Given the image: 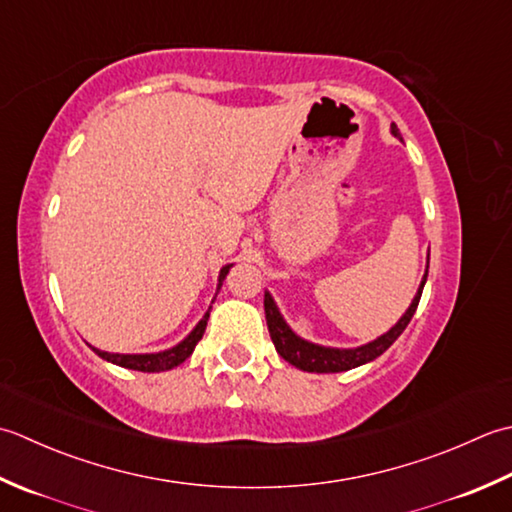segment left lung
Returning a JSON list of instances; mask_svg holds the SVG:
<instances>
[{"label":"left lung","mask_w":512,"mask_h":512,"mask_svg":"<svg viewBox=\"0 0 512 512\" xmlns=\"http://www.w3.org/2000/svg\"><path fill=\"white\" fill-rule=\"evenodd\" d=\"M391 134L395 139L402 141L400 130H398V125H395V123H391ZM426 276H429V265H426L422 283H420V287H417V294L411 300L409 309H406L402 314V318L395 322V325L387 333H382L380 338H375V340L362 344V347H356V349L322 347V344L300 338L298 333L291 331V327L287 325V320L278 311V305L274 302V298H271L269 291H265V318H267L271 342H274V347H276L280 356H283L289 364H294V367L300 369V371L340 373V371L356 369V367H360V364H367L378 356H382V353L387 351L391 344L400 338V333L406 329V325H409L417 305H420Z\"/></svg>","instance_id":"left-lung-1"}]
</instances>
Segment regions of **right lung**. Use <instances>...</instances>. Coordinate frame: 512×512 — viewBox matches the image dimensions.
Instances as JSON below:
<instances>
[{
    "label": "right lung",
    "mask_w": 512,
    "mask_h": 512,
    "mask_svg": "<svg viewBox=\"0 0 512 512\" xmlns=\"http://www.w3.org/2000/svg\"><path fill=\"white\" fill-rule=\"evenodd\" d=\"M232 265H225L218 274V287L216 291L221 289L225 276L229 274ZM214 302V300H212ZM212 309V307H210ZM210 309L205 311V316L198 320V325L187 333V338H183L179 344H174L172 349L165 351H156V353H110V351H101L97 347H92V351L97 353L99 358L108 360L112 364H119L123 369H132V371H143V373H159V371H170L174 367H179L181 362H185L187 358L192 356L194 347L198 344V340L203 338L205 327H207V318H210Z\"/></svg>",
    "instance_id": "obj_1"
}]
</instances>
